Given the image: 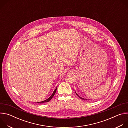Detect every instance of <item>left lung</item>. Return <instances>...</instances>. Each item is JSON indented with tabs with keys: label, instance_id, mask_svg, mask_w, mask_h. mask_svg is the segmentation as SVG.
Masks as SVG:
<instances>
[{
	"label": "left lung",
	"instance_id": "8db88e82",
	"mask_svg": "<svg viewBox=\"0 0 128 128\" xmlns=\"http://www.w3.org/2000/svg\"><path fill=\"white\" fill-rule=\"evenodd\" d=\"M76 95H78V97H80V99H82V100H86V99H84V98H82L81 97H80V96H78V94H77L76 92Z\"/></svg>",
	"mask_w": 128,
	"mask_h": 128
}]
</instances>
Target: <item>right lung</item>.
<instances>
[{
  "label": "right lung",
  "mask_w": 128,
  "mask_h": 128,
  "mask_svg": "<svg viewBox=\"0 0 128 128\" xmlns=\"http://www.w3.org/2000/svg\"><path fill=\"white\" fill-rule=\"evenodd\" d=\"M57 87L56 88L55 90H54V91L53 92L52 95L48 98L47 99H46V100H44V101H41V102H38V103H44L48 102L49 101H50V100L52 98V97H54V94H55V93H56V90H57Z\"/></svg>",
  "instance_id": "1"
}]
</instances>
